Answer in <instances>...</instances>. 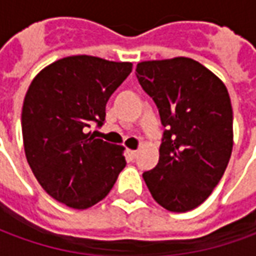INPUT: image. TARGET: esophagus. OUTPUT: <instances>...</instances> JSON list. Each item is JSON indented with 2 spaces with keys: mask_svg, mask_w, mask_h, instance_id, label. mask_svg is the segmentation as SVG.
Here are the masks:
<instances>
[{
  "mask_svg": "<svg viewBox=\"0 0 256 256\" xmlns=\"http://www.w3.org/2000/svg\"><path fill=\"white\" fill-rule=\"evenodd\" d=\"M126 154H128V158H136V154H138V152L128 149V150H126Z\"/></svg>",
  "mask_w": 256,
  "mask_h": 256,
  "instance_id": "1",
  "label": "esophagus"
}]
</instances>
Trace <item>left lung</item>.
I'll list each match as a JSON object with an SVG mask.
<instances>
[{
  "mask_svg": "<svg viewBox=\"0 0 256 256\" xmlns=\"http://www.w3.org/2000/svg\"><path fill=\"white\" fill-rule=\"evenodd\" d=\"M136 78L167 128L158 166L144 172V180L164 209L192 210L219 184L232 156L227 88L212 71L185 57L139 62Z\"/></svg>",
  "mask_w": 256,
  "mask_h": 256,
  "instance_id": "1",
  "label": "left lung"
}]
</instances>
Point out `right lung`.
I'll use <instances>...</instances> for the list:
<instances>
[{"mask_svg":"<svg viewBox=\"0 0 256 256\" xmlns=\"http://www.w3.org/2000/svg\"><path fill=\"white\" fill-rule=\"evenodd\" d=\"M131 62L72 56L32 80L22 107V136L32 172L51 198L88 209L107 196L124 168V146L88 132L102 126L110 96L131 74Z\"/></svg>","mask_w":256,"mask_h":256,"instance_id":"1","label":"right lung"}]
</instances>
